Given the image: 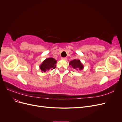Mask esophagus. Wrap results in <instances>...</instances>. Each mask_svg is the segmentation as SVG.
<instances>
[{"label": "esophagus", "instance_id": "obj_1", "mask_svg": "<svg viewBox=\"0 0 122 122\" xmlns=\"http://www.w3.org/2000/svg\"><path fill=\"white\" fill-rule=\"evenodd\" d=\"M62 60H67V58H66V57H62Z\"/></svg>", "mask_w": 122, "mask_h": 122}]
</instances>
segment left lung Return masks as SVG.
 Here are the masks:
<instances>
[{"instance_id": "obj_1", "label": "left lung", "mask_w": 122, "mask_h": 122, "mask_svg": "<svg viewBox=\"0 0 122 122\" xmlns=\"http://www.w3.org/2000/svg\"><path fill=\"white\" fill-rule=\"evenodd\" d=\"M69 65L73 69L76 70H81L83 68V66L81 62H80V61L79 60H76V59H75V60L70 61V62H69Z\"/></svg>"}]
</instances>
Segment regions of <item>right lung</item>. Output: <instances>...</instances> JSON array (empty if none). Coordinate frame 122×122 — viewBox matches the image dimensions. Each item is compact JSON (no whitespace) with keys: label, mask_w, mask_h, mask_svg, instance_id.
Wrapping results in <instances>:
<instances>
[{"label":"right lung","mask_w":122,"mask_h":122,"mask_svg":"<svg viewBox=\"0 0 122 122\" xmlns=\"http://www.w3.org/2000/svg\"><path fill=\"white\" fill-rule=\"evenodd\" d=\"M56 61H57L54 58L52 57L46 58L40 66V68L42 72H45L47 70L50 69H54L56 67Z\"/></svg>","instance_id":"obj_1"}]
</instances>
